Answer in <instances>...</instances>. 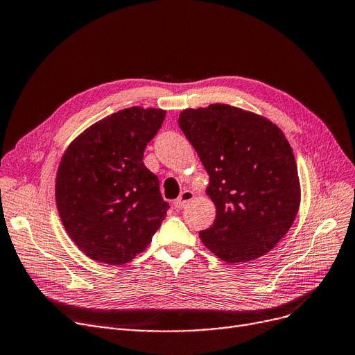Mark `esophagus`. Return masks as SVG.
<instances>
[{"label": "esophagus", "instance_id": "34e87169", "mask_svg": "<svg viewBox=\"0 0 355 355\" xmlns=\"http://www.w3.org/2000/svg\"><path fill=\"white\" fill-rule=\"evenodd\" d=\"M191 198H194V193L190 191V190H184L178 197L177 200H174V207L175 209H181L186 206V203H189Z\"/></svg>", "mask_w": 355, "mask_h": 355}]
</instances>
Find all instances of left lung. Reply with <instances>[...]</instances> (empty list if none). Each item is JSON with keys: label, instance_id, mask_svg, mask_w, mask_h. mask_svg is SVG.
I'll use <instances>...</instances> for the list:
<instances>
[{"label": "left lung", "instance_id": "1", "mask_svg": "<svg viewBox=\"0 0 355 355\" xmlns=\"http://www.w3.org/2000/svg\"><path fill=\"white\" fill-rule=\"evenodd\" d=\"M178 125L210 177L216 219L200 232L206 248L226 263L266 255L300 205L297 165L283 132L227 104L184 110Z\"/></svg>", "mask_w": 355, "mask_h": 355}]
</instances>
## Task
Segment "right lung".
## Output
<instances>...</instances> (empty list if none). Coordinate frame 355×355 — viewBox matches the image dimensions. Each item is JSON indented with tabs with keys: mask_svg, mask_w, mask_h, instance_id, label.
Returning <instances> with one entry per match:
<instances>
[{
	"mask_svg": "<svg viewBox=\"0 0 355 355\" xmlns=\"http://www.w3.org/2000/svg\"><path fill=\"white\" fill-rule=\"evenodd\" d=\"M165 110L130 107L97 121L68 146L56 174V206L71 239L91 259L121 266L145 251L169 205L144 165Z\"/></svg>",
	"mask_w": 355,
	"mask_h": 355,
	"instance_id": "add662e5",
	"label": "right lung"
}]
</instances>
